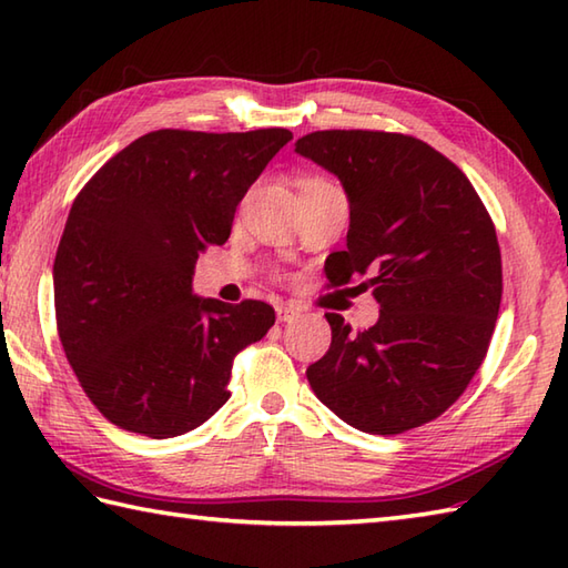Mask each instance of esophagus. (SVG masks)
<instances>
[{
	"instance_id": "obj_1",
	"label": "esophagus",
	"mask_w": 568,
	"mask_h": 568,
	"mask_svg": "<svg viewBox=\"0 0 568 568\" xmlns=\"http://www.w3.org/2000/svg\"><path fill=\"white\" fill-rule=\"evenodd\" d=\"M275 315H277V322L285 324V322H293L300 315V310L293 307V305H277Z\"/></svg>"
}]
</instances>
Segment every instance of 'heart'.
Listing matches in <instances>:
<instances>
[{"mask_svg": "<svg viewBox=\"0 0 568 568\" xmlns=\"http://www.w3.org/2000/svg\"><path fill=\"white\" fill-rule=\"evenodd\" d=\"M317 185H332V183L324 178H305L303 183H300V187H317Z\"/></svg>", "mask_w": 568, "mask_h": 568, "instance_id": "heart-1", "label": "heart"}]
</instances>
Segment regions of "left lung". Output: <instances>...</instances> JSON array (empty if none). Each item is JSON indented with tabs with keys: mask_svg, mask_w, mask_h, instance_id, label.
<instances>
[{
	"mask_svg": "<svg viewBox=\"0 0 568 568\" xmlns=\"http://www.w3.org/2000/svg\"><path fill=\"white\" fill-rule=\"evenodd\" d=\"M295 151L342 180L352 210L346 251L324 263L329 285L364 277L356 287L381 305L364 332L329 312L332 346L307 368L312 390L361 432L427 425L488 354L503 297L496 224L458 165L415 136L312 131Z\"/></svg>",
	"mask_w": 568,
	"mask_h": 568,
	"instance_id": "1",
	"label": "left lung"
}]
</instances>
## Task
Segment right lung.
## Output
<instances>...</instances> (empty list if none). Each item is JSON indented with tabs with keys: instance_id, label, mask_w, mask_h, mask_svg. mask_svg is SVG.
<instances>
[{
	"instance_id": "add662e5",
	"label": "right lung",
	"mask_w": 568,
	"mask_h": 568,
	"mask_svg": "<svg viewBox=\"0 0 568 568\" xmlns=\"http://www.w3.org/2000/svg\"><path fill=\"white\" fill-rule=\"evenodd\" d=\"M291 139L287 129H159L78 192L53 263L55 324L112 425L168 439L229 400L236 354L263 339L275 312L192 295L195 261L229 239L236 204Z\"/></svg>"
}]
</instances>
